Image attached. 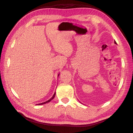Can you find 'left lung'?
<instances>
[{"mask_svg": "<svg viewBox=\"0 0 133 133\" xmlns=\"http://www.w3.org/2000/svg\"><path fill=\"white\" fill-rule=\"evenodd\" d=\"M114 43H116V44H117V43H116V41H115V42H114Z\"/></svg>", "mask_w": 133, "mask_h": 133, "instance_id": "8db88e82", "label": "left lung"}]
</instances>
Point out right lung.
I'll return each instance as SVG.
<instances>
[{"label":"right lung","instance_id":"right-lung-1","mask_svg":"<svg viewBox=\"0 0 133 133\" xmlns=\"http://www.w3.org/2000/svg\"><path fill=\"white\" fill-rule=\"evenodd\" d=\"M59 74H58V76H59ZM55 94H56V93L55 92L54 93V95L52 97V98H50L49 100H48V101H45V102H44V103H40V104H37L36 105H42V104H46V103H49V102H50L51 101L52 99H53L54 98V97H55Z\"/></svg>","mask_w":133,"mask_h":133}]
</instances>
